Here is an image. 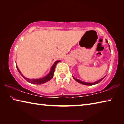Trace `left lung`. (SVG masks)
<instances>
[{
    "label": "left lung",
    "instance_id": "1",
    "mask_svg": "<svg viewBox=\"0 0 124 124\" xmlns=\"http://www.w3.org/2000/svg\"><path fill=\"white\" fill-rule=\"evenodd\" d=\"M106 42H107V43H108V42H107V40H106ZM109 48H110V45H109ZM104 78H105V77L103 78H102V79H100V80H98V81H96V82H95V83H92L83 82V81H80V80H78V79L74 78V77H73V78H74V79L75 80H76L77 81H78V82L79 83L82 84H83V85H89V86H90V85H95V84H96L99 83L100 82V81H101Z\"/></svg>",
    "mask_w": 124,
    "mask_h": 124
}]
</instances>
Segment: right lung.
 Wrapping results in <instances>:
<instances>
[{
	"label": "right lung",
	"mask_w": 124,
	"mask_h": 124,
	"mask_svg": "<svg viewBox=\"0 0 124 124\" xmlns=\"http://www.w3.org/2000/svg\"><path fill=\"white\" fill-rule=\"evenodd\" d=\"M60 61H56L54 63V64H53V66H52L51 68V70H50V72L49 73V74L47 75V76H46L45 77L43 78H41V79H28V78H27L24 77L23 75L20 72V71L18 70V68H17V70L19 73L21 74V75H22V77L23 78L28 81V83H30L31 84H43L45 83H46L47 81H49L51 80L52 78H53L54 76V70H55L56 68V66L57 64L58 63V62H59Z\"/></svg>",
	"instance_id": "add662e5"
}]
</instances>
